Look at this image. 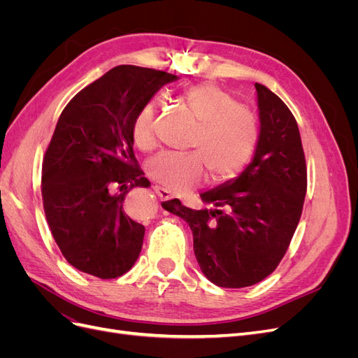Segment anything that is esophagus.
<instances>
[{
    "mask_svg": "<svg viewBox=\"0 0 358 358\" xmlns=\"http://www.w3.org/2000/svg\"><path fill=\"white\" fill-rule=\"evenodd\" d=\"M154 191H155V194H157V196H158L161 200H169V199H171V192H170L169 189H166V188H161V187L155 185V187H154Z\"/></svg>",
    "mask_w": 358,
    "mask_h": 358,
    "instance_id": "34e87169",
    "label": "esophagus"
}]
</instances>
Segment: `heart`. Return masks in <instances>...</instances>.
<instances>
[{
	"mask_svg": "<svg viewBox=\"0 0 358 358\" xmlns=\"http://www.w3.org/2000/svg\"><path fill=\"white\" fill-rule=\"evenodd\" d=\"M188 110L200 122L188 155L159 154L148 161L146 173L162 188L183 192L200 187L209 173L215 185L239 178L259 145L257 116L231 92L213 83L191 86L183 94ZM134 145L150 152L158 146L157 110L146 106L134 119Z\"/></svg>",
	"mask_w": 358,
	"mask_h": 358,
	"instance_id": "obj_1",
	"label": "heart"
}]
</instances>
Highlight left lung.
I'll return each mask as SVG.
<instances>
[{"instance_id":"8db88e82","label":"left lung","mask_w":358,"mask_h":358,"mask_svg":"<svg viewBox=\"0 0 358 358\" xmlns=\"http://www.w3.org/2000/svg\"><path fill=\"white\" fill-rule=\"evenodd\" d=\"M262 137L239 178L200 194L208 208L178 199L162 203L187 221L201 272L222 288L267 278L284 258L300 221L308 188L305 152L296 117L264 85L255 83Z\"/></svg>"}]
</instances>
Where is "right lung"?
I'll return each mask as SVG.
<instances>
[{
  "label": "right lung",
  "mask_w": 358,
  "mask_h": 358,
  "mask_svg": "<svg viewBox=\"0 0 358 358\" xmlns=\"http://www.w3.org/2000/svg\"><path fill=\"white\" fill-rule=\"evenodd\" d=\"M175 74L117 66L62 110L41 166L46 220L64 258L100 279L122 276L143 246L145 227L125 213V196L148 188L133 149L138 112Z\"/></svg>",
  "instance_id": "add662e5"
}]
</instances>
